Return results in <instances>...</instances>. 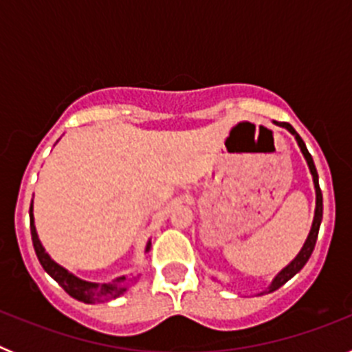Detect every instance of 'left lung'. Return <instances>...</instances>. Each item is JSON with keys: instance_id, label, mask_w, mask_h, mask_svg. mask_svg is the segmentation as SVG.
<instances>
[{"instance_id": "left-lung-1", "label": "left lung", "mask_w": 352, "mask_h": 352, "mask_svg": "<svg viewBox=\"0 0 352 352\" xmlns=\"http://www.w3.org/2000/svg\"><path fill=\"white\" fill-rule=\"evenodd\" d=\"M276 125L282 126V129H285V130H289V132L294 135V139H296L298 146H300V149H301V153H303L305 160H307V166H309L310 174H312L314 188H316V210H314L312 227H310V232H309V236H307V239H305V243H303V247H301V250L298 252L296 257H294V259H292L291 263L285 266V268H282L280 272L273 276V280L270 282L268 287L264 289V291H261L259 294H268V292L276 291V289L282 287L285 282L291 280L292 276L296 275L298 272H301V268H303L305 264H307V261L310 259V256H312L314 247H316V241H317V234H319V227H321V220H322V194H321V188H319V176H317L316 166H314L312 155L309 153V149H307V146H305L303 139L298 135L296 130L292 129L289 123H276Z\"/></svg>"}]
</instances>
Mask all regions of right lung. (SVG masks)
Returning <instances> with one entry per match:
<instances>
[{"label": "right lung", "mask_w": 352, "mask_h": 352, "mask_svg": "<svg viewBox=\"0 0 352 352\" xmlns=\"http://www.w3.org/2000/svg\"><path fill=\"white\" fill-rule=\"evenodd\" d=\"M30 229L31 239H33V247H35L36 257H38L42 268L45 270V272H47L72 298H76V300L82 301V303L93 305L102 303V301L116 300V298L123 296V294L129 291V284L125 282V276L114 278L113 282H107V284H98V282L82 280V278H79V276L74 275L72 272H68L67 268H63L61 264L56 263L47 252H45V248H43L42 241H40L38 238V232H36L35 217H33V201H31L30 206ZM149 248H151V239H148V243H146V254L149 252Z\"/></svg>", "instance_id": "add662e5"}]
</instances>
